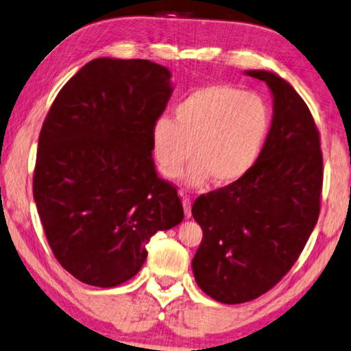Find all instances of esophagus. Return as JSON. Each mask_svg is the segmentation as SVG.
Listing matches in <instances>:
<instances>
[{
  "label": "esophagus",
  "instance_id": "esophagus-1",
  "mask_svg": "<svg viewBox=\"0 0 351 351\" xmlns=\"http://www.w3.org/2000/svg\"><path fill=\"white\" fill-rule=\"evenodd\" d=\"M183 210H185V217L186 218H191V201L190 197H183Z\"/></svg>",
  "mask_w": 351,
  "mask_h": 351
}]
</instances>
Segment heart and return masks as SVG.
<instances>
[{"label": "heart", "mask_w": 351, "mask_h": 351, "mask_svg": "<svg viewBox=\"0 0 351 351\" xmlns=\"http://www.w3.org/2000/svg\"><path fill=\"white\" fill-rule=\"evenodd\" d=\"M271 127V111L261 95L228 84L193 90L174 110V122L160 117L152 128V155L168 179L186 174L191 186L208 179L228 186L252 169Z\"/></svg>", "instance_id": "obj_1"}]
</instances>
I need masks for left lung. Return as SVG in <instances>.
<instances>
[{
    "label": "left lung",
    "instance_id": "8db88e82",
    "mask_svg": "<svg viewBox=\"0 0 351 351\" xmlns=\"http://www.w3.org/2000/svg\"><path fill=\"white\" fill-rule=\"evenodd\" d=\"M273 94V121L252 169L199 196L191 213L204 232L191 265L204 293L224 304L256 300L293 267L320 213L323 158L314 117L276 73L246 70Z\"/></svg>",
    "mask_w": 351,
    "mask_h": 351
}]
</instances>
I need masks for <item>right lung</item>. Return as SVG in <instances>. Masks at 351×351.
<instances>
[{"label": "right lung", "instance_id": "1", "mask_svg": "<svg viewBox=\"0 0 351 351\" xmlns=\"http://www.w3.org/2000/svg\"><path fill=\"white\" fill-rule=\"evenodd\" d=\"M169 78L147 59H93L59 90L42 125L32 194L53 254L84 284L128 281L152 235L182 223L176 186L152 158Z\"/></svg>", "mask_w": 351, "mask_h": 351}]
</instances>
